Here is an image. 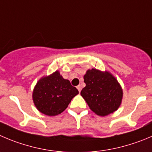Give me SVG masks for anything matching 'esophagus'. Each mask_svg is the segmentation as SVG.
Returning <instances> with one entry per match:
<instances>
[{
  "label": "esophagus",
  "mask_w": 152,
  "mask_h": 152,
  "mask_svg": "<svg viewBox=\"0 0 152 152\" xmlns=\"http://www.w3.org/2000/svg\"><path fill=\"white\" fill-rule=\"evenodd\" d=\"M77 89H78L79 92H80V90H81V86H80V85H78V86H77Z\"/></svg>",
  "instance_id": "esophagus-1"
}]
</instances>
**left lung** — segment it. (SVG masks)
<instances>
[{
  "mask_svg": "<svg viewBox=\"0 0 152 152\" xmlns=\"http://www.w3.org/2000/svg\"><path fill=\"white\" fill-rule=\"evenodd\" d=\"M86 86L80 95L91 110L101 116L116 110L122 103L123 92L120 84L109 72L89 69L83 76Z\"/></svg>",
  "mask_w": 152,
  "mask_h": 152,
  "instance_id": "8db88e82",
  "label": "left lung"
}]
</instances>
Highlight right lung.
Segmentation results:
<instances>
[{
	"mask_svg": "<svg viewBox=\"0 0 152 152\" xmlns=\"http://www.w3.org/2000/svg\"><path fill=\"white\" fill-rule=\"evenodd\" d=\"M77 94L78 90L71 85L70 81L56 71L37 82L33 92V100L39 112L52 116L63 112Z\"/></svg>",
	"mask_w": 152,
	"mask_h": 152,
	"instance_id": "obj_1",
	"label": "right lung"
}]
</instances>
